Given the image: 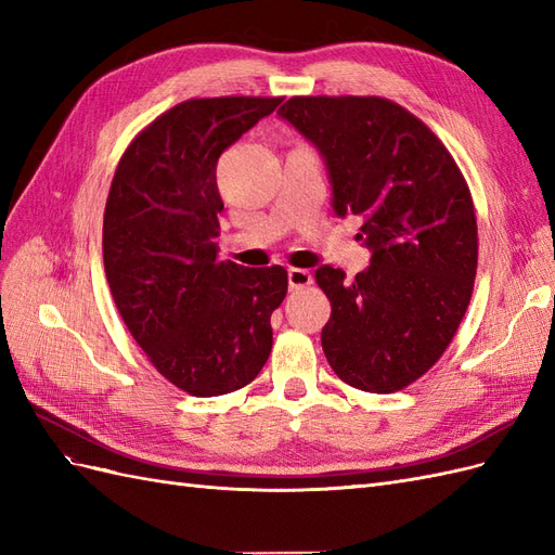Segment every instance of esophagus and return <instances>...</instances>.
Instances as JSON below:
<instances>
[{
    "instance_id": "esophagus-1",
    "label": "esophagus",
    "mask_w": 555,
    "mask_h": 555,
    "mask_svg": "<svg viewBox=\"0 0 555 555\" xmlns=\"http://www.w3.org/2000/svg\"><path fill=\"white\" fill-rule=\"evenodd\" d=\"M289 289H304L308 284H312V273L306 271V268H289Z\"/></svg>"
}]
</instances>
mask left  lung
Segmentation results:
<instances>
[{
	"instance_id": "obj_1",
	"label": "left lung",
	"mask_w": 555,
	"mask_h": 555,
	"mask_svg": "<svg viewBox=\"0 0 555 555\" xmlns=\"http://www.w3.org/2000/svg\"><path fill=\"white\" fill-rule=\"evenodd\" d=\"M278 115L324 157L338 217L359 215L371 266L347 282L317 268L331 300L324 354L345 384L393 393L456 335L477 275V217L444 143L382 96H292Z\"/></svg>"
}]
</instances>
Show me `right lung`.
Returning a JSON list of instances; mask_svg holds the SVG:
<instances>
[{"label":"right lung","instance_id":"obj_1","mask_svg":"<svg viewBox=\"0 0 555 555\" xmlns=\"http://www.w3.org/2000/svg\"><path fill=\"white\" fill-rule=\"evenodd\" d=\"M282 96L190 99L150 122L117 164L104 212L106 280L133 340L192 396L255 379L287 296L282 266L217 259V159Z\"/></svg>","mask_w":555,"mask_h":555}]
</instances>
